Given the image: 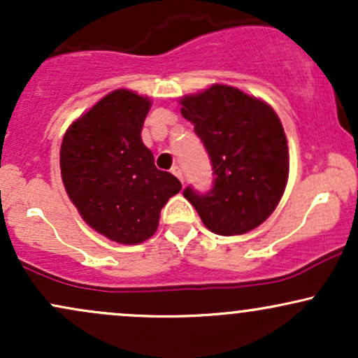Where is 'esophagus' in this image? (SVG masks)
I'll return each instance as SVG.
<instances>
[{"label":"esophagus","mask_w":358,"mask_h":358,"mask_svg":"<svg viewBox=\"0 0 358 358\" xmlns=\"http://www.w3.org/2000/svg\"><path fill=\"white\" fill-rule=\"evenodd\" d=\"M171 173H173L176 178L180 180V182H183V173H182V170H180V166H173L171 168Z\"/></svg>","instance_id":"34e87169"}]
</instances>
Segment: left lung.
Segmentation results:
<instances>
[{
    "instance_id": "left-lung-1",
    "label": "left lung",
    "mask_w": 358,
    "mask_h": 358,
    "mask_svg": "<svg viewBox=\"0 0 358 358\" xmlns=\"http://www.w3.org/2000/svg\"><path fill=\"white\" fill-rule=\"evenodd\" d=\"M210 156L213 188L183 192L208 231L242 236L278 207L289 176L285 129L268 102L225 84H212L180 99Z\"/></svg>"
}]
</instances>
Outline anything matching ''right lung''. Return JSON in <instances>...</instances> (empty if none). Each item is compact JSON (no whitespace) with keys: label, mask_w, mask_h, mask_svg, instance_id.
Returning a JSON list of instances; mask_svg holds the SVG:
<instances>
[{"label":"right lung","mask_w":358,"mask_h":358,"mask_svg":"<svg viewBox=\"0 0 358 358\" xmlns=\"http://www.w3.org/2000/svg\"><path fill=\"white\" fill-rule=\"evenodd\" d=\"M151 99L129 89L102 97L65 131L60 173L89 227L117 244H141L158 229L159 212L182 190L155 166L141 139Z\"/></svg>","instance_id":"add662e5"}]
</instances>
